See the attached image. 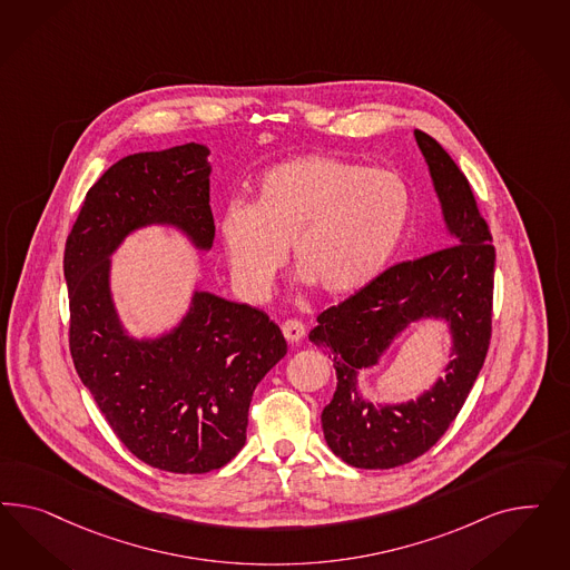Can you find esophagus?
<instances>
[{
  "mask_svg": "<svg viewBox=\"0 0 570 570\" xmlns=\"http://www.w3.org/2000/svg\"><path fill=\"white\" fill-rule=\"evenodd\" d=\"M282 334H284L286 341L298 343V341L305 336V326H303V322H298V320H286V322L282 324Z\"/></svg>",
  "mask_w": 570,
  "mask_h": 570,
  "instance_id": "34e87169",
  "label": "esophagus"
}]
</instances>
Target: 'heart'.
<instances>
[{"instance_id":"heart-1","label":"heart","mask_w":570,"mask_h":570,"mask_svg":"<svg viewBox=\"0 0 570 570\" xmlns=\"http://www.w3.org/2000/svg\"><path fill=\"white\" fill-rule=\"evenodd\" d=\"M410 208V188L391 169L301 156L265 173L250 205L225 208L219 234L232 277L248 296L272 288L286 244L294 267L320 291L355 293L395 250Z\"/></svg>"}]
</instances>
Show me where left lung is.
<instances>
[{
    "mask_svg": "<svg viewBox=\"0 0 570 570\" xmlns=\"http://www.w3.org/2000/svg\"><path fill=\"white\" fill-rule=\"evenodd\" d=\"M449 227L448 246L401 261L343 303L317 315L313 345L324 346L338 389L322 412L328 448L346 464L370 470L414 462L445 434L483 367L493 322V236L476 207L466 175L436 139L415 129ZM445 316L454 330L456 360L450 374L415 404L376 411L354 389V372L407 321Z\"/></svg>",
    "mask_w": 570,
    "mask_h": 570,
    "instance_id": "obj_1",
    "label": "left lung"
}]
</instances>
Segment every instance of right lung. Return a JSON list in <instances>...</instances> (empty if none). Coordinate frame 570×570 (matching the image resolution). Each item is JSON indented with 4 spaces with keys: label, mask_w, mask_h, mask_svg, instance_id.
I'll list each match as a JSON object with an SVG mask.
<instances>
[{
    "label": "right lung",
    "mask_w": 570,
    "mask_h": 570,
    "mask_svg": "<svg viewBox=\"0 0 570 570\" xmlns=\"http://www.w3.org/2000/svg\"><path fill=\"white\" fill-rule=\"evenodd\" d=\"M207 155L184 144L125 156L89 188L65 246L75 370L122 445L177 474L210 472L238 455L255 386L286 355L263 311L215 294H194L184 322L155 343L127 338L117 322L108 255L131 229L167 222L200 248L213 244Z\"/></svg>",
    "instance_id": "add662e5"
}]
</instances>
